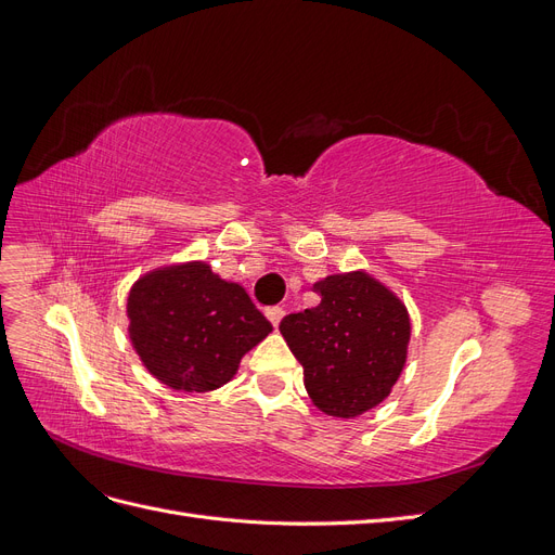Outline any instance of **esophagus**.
<instances>
[{"label": "esophagus", "instance_id": "obj_1", "mask_svg": "<svg viewBox=\"0 0 555 555\" xmlns=\"http://www.w3.org/2000/svg\"><path fill=\"white\" fill-rule=\"evenodd\" d=\"M266 317H268V322H271L273 326H280L282 317H284V308H271V310H266Z\"/></svg>", "mask_w": 555, "mask_h": 555}]
</instances>
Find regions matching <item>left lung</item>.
Instances as JSON below:
<instances>
[{
  "label": "left lung",
  "instance_id": "left-lung-1",
  "mask_svg": "<svg viewBox=\"0 0 555 555\" xmlns=\"http://www.w3.org/2000/svg\"><path fill=\"white\" fill-rule=\"evenodd\" d=\"M322 304L287 314L282 338L304 365L306 391L328 416L354 418L391 393L408 361L410 314L365 271L314 282Z\"/></svg>",
  "mask_w": 555,
  "mask_h": 555
}]
</instances>
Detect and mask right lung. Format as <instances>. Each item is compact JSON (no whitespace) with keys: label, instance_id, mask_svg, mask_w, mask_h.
I'll return each mask as SVG.
<instances>
[{"label":"right lung","instance_id":"1","mask_svg":"<svg viewBox=\"0 0 555 555\" xmlns=\"http://www.w3.org/2000/svg\"><path fill=\"white\" fill-rule=\"evenodd\" d=\"M127 317L147 373L188 393L220 389L273 331L241 284L222 280L206 261L141 275L127 296Z\"/></svg>","mask_w":555,"mask_h":555}]
</instances>
